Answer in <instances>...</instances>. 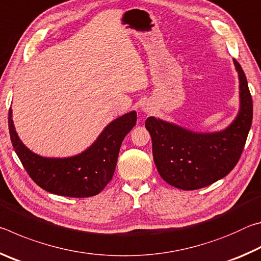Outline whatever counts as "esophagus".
<instances>
[{
  "label": "esophagus",
  "instance_id": "34e87169",
  "mask_svg": "<svg viewBox=\"0 0 261 261\" xmlns=\"http://www.w3.org/2000/svg\"><path fill=\"white\" fill-rule=\"evenodd\" d=\"M144 110H145V112H149V108L148 107H145Z\"/></svg>",
  "mask_w": 261,
  "mask_h": 261
}]
</instances>
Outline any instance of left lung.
Masks as SVG:
<instances>
[{
  "mask_svg": "<svg viewBox=\"0 0 261 261\" xmlns=\"http://www.w3.org/2000/svg\"><path fill=\"white\" fill-rule=\"evenodd\" d=\"M240 77L241 109L226 130L196 134L148 117L145 126L152 138L153 159L168 184L197 190L223 178L235 168L244 149L253 116V103L245 73L233 60Z\"/></svg>",
  "mask_w": 261,
  "mask_h": 261,
  "instance_id": "8db88e82",
  "label": "left lung"
}]
</instances>
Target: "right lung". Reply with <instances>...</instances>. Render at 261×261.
Masks as SVG:
<instances>
[{
	"instance_id": "add662e5",
	"label": "right lung",
	"mask_w": 261,
	"mask_h": 261,
	"mask_svg": "<svg viewBox=\"0 0 261 261\" xmlns=\"http://www.w3.org/2000/svg\"><path fill=\"white\" fill-rule=\"evenodd\" d=\"M11 113L10 108V139L26 173L46 191L72 198L92 197L102 191L113 178L122 141L137 121L136 112L123 115L110 123L95 143L79 155L47 159L24 146L16 134Z\"/></svg>"
}]
</instances>
